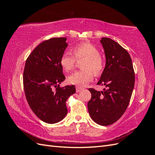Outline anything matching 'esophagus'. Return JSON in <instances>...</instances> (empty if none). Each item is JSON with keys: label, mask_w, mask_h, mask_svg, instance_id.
Wrapping results in <instances>:
<instances>
[{"label": "esophagus", "mask_w": 155, "mask_h": 155, "mask_svg": "<svg viewBox=\"0 0 155 155\" xmlns=\"http://www.w3.org/2000/svg\"><path fill=\"white\" fill-rule=\"evenodd\" d=\"M76 92H80L81 91L83 90V88H82L81 87H76Z\"/></svg>", "instance_id": "1"}]
</instances>
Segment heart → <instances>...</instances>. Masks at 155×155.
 Masks as SVG:
<instances>
[{
  "mask_svg": "<svg viewBox=\"0 0 155 155\" xmlns=\"http://www.w3.org/2000/svg\"><path fill=\"white\" fill-rule=\"evenodd\" d=\"M72 51L76 59L85 58L81 64L83 69L73 72L68 78V81L72 85L83 86L90 82L95 74H100L104 69V61L96 46L88 42H83L74 45ZM76 58L70 51H64L60 58V64L63 70L69 72L73 69Z\"/></svg>",
  "mask_w": 155,
  "mask_h": 155,
  "instance_id": "1",
  "label": "heart"
}]
</instances>
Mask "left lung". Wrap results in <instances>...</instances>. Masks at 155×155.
<instances>
[{"label":"left lung","instance_id":"left-lung-1","mask_svg":"<svg viewBox=\"0 0 155 155\" xmlns=\"http://www.w3.org/2000/svg\"><path fill=\"white\" fill-rule=\"evenodd\" d=\"M104 47L106 64L97 85H105L104 91L88 88L91 99L88 110L92 120L100 125L118 121L127 108L134 85V71L128 51L107 37L100 41Z\"/></svg>","mask_w":155,"mask_h":155}]
</instances>
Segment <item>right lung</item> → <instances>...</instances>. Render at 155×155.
<instances>
[{
  "mask_svg": "<svg viewBox=\"0 0 155 155\" xmlns=\"http://www.w3.org/2000/svg\"><path fill=\"white\" fill-rule=\"evenodd\" d=\"M66 41V37H54L42 42L26 61L23 86L27 101L34 114L47 124L64 118L66 101L76 92L74 85L60 87L65 79L60 58L68 46Z\"/></svg>",
  "mask_w": 155,
  "mask_h": 155,
  "instance_id": "right-lung-1",
  "label": "right lung"
}]
</instances>
